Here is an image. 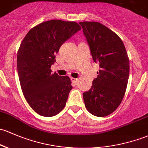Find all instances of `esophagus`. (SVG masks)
Here are the masks:
<instances>
[{"label": "esophagus", "instance_id": "esophagus-1", "mask_svg": "<svg viewBox=\"0 0 148 148\" xmlns=\"http://www.w3.org/2000/svg\"><path fill=\"white\" fill-rule=\"evenodd\" d=\"M71 81H72V82L73 84H75V85H76L77 82V78H75V77H71Z\"/></svg>", "mask_w": 148, "mask_h": 148}]
</instances>
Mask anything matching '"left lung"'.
I'll return each mask as SVG.
<instances>
[{
    "label": "left lung",
    "instance_id": "left-lung-1",
    "mask_svg": "<svg viewBox=\"0 0 148 148\" xmlns=\"http://www.w3.org/2000/svg\"><path fill=\"white\" fill-rule=\"evenodd\" d=\"M93 61L99 64L97 77L83 93L90 114L104 117L113 113L123 100L129 77V58L125 46L115 32L97 22H81Z\"/></svg>",
    "mask_w": 148,
    "mask_h": 148
}]
</instances>
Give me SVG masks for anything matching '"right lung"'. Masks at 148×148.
<instances>
[{
  "instance_id": "1",
  "label": "right lung",
  "mask_w": 148,
  "mask_h": 148,
  "mask_svg": "<svg viewBox=\"0 0 148 148\" xmlns=\"http://www.w3.org/2000/svg\"><path fill=\"white\" fill-rule=\"evenodd\" d=\"M81 29L75 22L52 20L34 27L17 51V73L22 91L29 105L39 115L51 117L61 112L73 88L68 76L51 73L56 53Z\"/></svg>"
}]
</instances>
